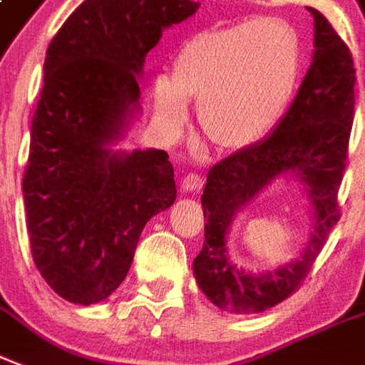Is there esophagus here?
I'll return each mask as SVG.
<instances>
[{
	"label": "esophagus",
	"mask_w": 365,
	"mask_h": 365,
	"mask_svg": "<svg viewBox=\"0 0 365 365\" xmlns=\"http://www.w3.org/2000/svg\"><path fill=\"white\" fill-rule=\"evenodd\" d=\"M202 186H204V180H202V177L200 175H196V173H190V175H186L185 179H182V182H180V190L182 192H200L202 190Z\"/></svg>",
	"instance_id": "1"
}]
</instances>
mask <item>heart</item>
Listing matches in <instances>:
<instances>
[{"label":"heart","mask_w":365,"mask_h":365,"mask_svg":"<svg viewBox=\"0 0 365 365\" xmlns=\"http://www.w3.org/2000/svg\"><path fill=\"white\" fill-rule=\"evenodd\" d=\"M302 63L298 32L283 19L265 16L190 38L171 76L153 84L155 115L165 133L188 120L198 100L204 134L223 150L259 142L281 119L297 88Z\"/></svg>","instance_id":"1"}]
</instances>
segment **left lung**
Instances as JSON below:
<instances>
[{"mask_svg": "<svg viewBox=\"0 0 365 365\" xmlns=\"http://www.w3.org/2000/svg\"><path fill=\"white\" fill-rule=\"evenodd\" d=\"M308 11L314 15L316 49L289 111L264 140L215 163L202 194L205 231L194 277L212 304L232 314H257L289 298L341 217L336 192L354 119L356 68L349 46L327 19L314 7ZM289 176L303 185L312 205L309 245L294 262L277 270H238L226 250L232 221L257 193Z\"/></svg>", "mask_w": 365, "mask_h": 365, "instance_id": "obj_1", "label": "left lung"}]
</instances>
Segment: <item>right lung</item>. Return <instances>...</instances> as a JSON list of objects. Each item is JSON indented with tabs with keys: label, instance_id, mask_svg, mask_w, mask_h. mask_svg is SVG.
<instances>
[{
	"label": "right lung",
	"instance_id": "add662e5",
	"mask_svg": "<svg viewBox=\"0 0 365 365\" xmlns=\"http://www.w3.org/2000/svg\"><path fill=\"white\" fill-rule=\"evenodd\" d=\"M192 0H86L43 63L23 196L30 250L43 281L90 306L127 277L144 225L177 198L163 150H113L140 113L142 67Z\"/></svg>",
	"mask_w": 365,
	"mask_h": 365
}]
</instances>
